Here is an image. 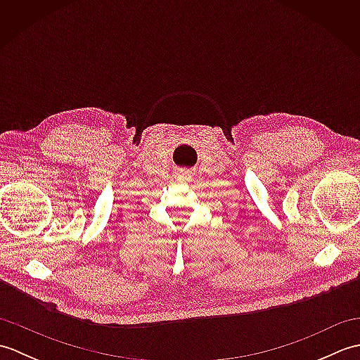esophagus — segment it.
Returning <instances> with one entry per match:
<instances>
[{
    "mask_svg": "<svg viewBox=\"0 0 360 360\" xmlns=\"http://www.w3.org/2000/svg\"><path fill=\"white\" fill-rule=\"evenodd\" d=\"M178 179H179V181H184V182H186V181H190V174H188V173H179V174H178Z\"/></svg>",
    "mask_w": 360,
    "mask_h": 360,
    "instance_id": "obj_1",
    "label": "esophagus"
}]
</instances>
